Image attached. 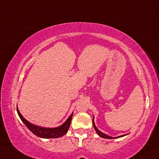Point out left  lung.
Instances as JSON below:
<instances>
[{
    "mask_svg": "<svg viewBox=\"0 0 159 159\" xmlns=\"http://www.w3.org/2000/svg\"><path fill=\"white\" fill-rule=\"evenodd\" d=\"M93 127H94V129H95L96 133H98V135L99 136H101V137L103 138H107V139H113V138H113V137H110V136L107 135H106V134H104V133H102V132L100 131V130H99L96 128L95 124H94L93 119ZM123 136H125V135H121V136H119V137H116V138H121V137H123Z\"/></svg>",
    "mask_w": 159,
    "mask_h": 159,
    "instance_id": "left-lung-1",
    "label": "left lung"
}]
</instances>
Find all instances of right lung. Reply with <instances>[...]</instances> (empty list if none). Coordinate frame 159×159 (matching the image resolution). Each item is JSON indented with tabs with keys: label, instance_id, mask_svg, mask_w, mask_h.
<instances>
[{
	"label": "right lung",
	"instance_id": "obj_1",
	"mask_svg": "<svg viewBox=\"0 0 159 159\" xmlns=\"http://www.w3.org/2000/svg\"><path fill=\"white\" fill-rule=\"evenodd\" d=\"M16 111H17V113L19 117L21 119V120L24 122V124L26 125L28 129L36 136L43 138H57L62 137V136L65 135L67 131H68L70 125L71 123V119L72 116V115L68 118V119H67L65 123L63 124L61 126L57 128L48 129V128H43L30 124V122L28 121L26 119H25L23 117V116H22L21 115V113L19 112L17 107H16Z\"/></svg>",
	"mask_w": 159,
	"mask_h": 159
}]
</instances>
